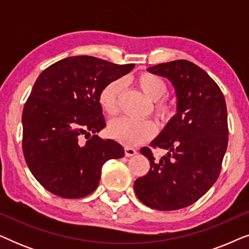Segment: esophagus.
<instances>
[{
    "label": "esophagus",
    "instance_id": "34e87169",
    "mask_svg": "<svg viewBox=\"0 0 249 249\" xmlns=\"http://www.w3.org/2000/svg\"><path fill=\"white\" fill-rule=\"evenodd\" d=\"M136 154H137V151H136L135 148L124 147V155L127 156V158H130V156H134Z\"/></svg>",
    "mask_w": 249,
    "mask_h": 249
}]
</instances>
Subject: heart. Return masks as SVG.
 Instances as JSON below:
<instances>
[{
	"mask_svg": "<svg viewBox=\"0 0 249 249\" xmlns=\"http://www.w3.org/2000/svg\"><path fill=\"white\" fill-rule=\"evenodd\" d=\"M136 84L146 96L155 102V113L162 120H169L175 114L171 102L159 101L166 91V84L156 74L144 72L136 78ZM122 91V81L113 80L105 85L98 95L101 107L108 115H115L119 111V98ZM156 125L151 120H135L130 118L115 119L108 125V134L124 145L134 146L155 135Z\"/></svg>",
	"mask_w": 249,
	"mask_h": 249,
	"instance_id": "heart-1",
	"label": "heart"
}]
</instances>
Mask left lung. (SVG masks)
<instances>
[{
	"instance_id": "1",
	"label": "left lung",
	"mask_w": 249,
	"mask_h": 249,
	"mask_svg": "<svg viewBox=\"0 0 249 249\" xmlns=\"http://www.w3.org/2000/svg\"><path fill=\"white\" fill-rule=\"evenodd\" d=\"M147 71L172 84L177 113L151 142L166 154L158 160L148 147L141 149L151 169L136 180L135 193L151 209H183L206 194L220 175L229 135L226 101L215 81L189 61L160 63Z\"/></svg>"
}]
</instances>
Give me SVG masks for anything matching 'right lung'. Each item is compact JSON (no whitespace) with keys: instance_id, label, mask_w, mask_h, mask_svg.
Returning a JSON list of instances; mask_svg holds the SVG:
<instances>
[{"instance_id":"obj_1","label":"right lung","mask_w":249,"mask_h":249,"mask_svg":"<svg viewBox=\"0 0 249 249\" xmlns=\"http://www.w3.org/2000/svg\"><path fill=\"white\" fill-rule=\"evenodd\" d=\"M134 67L71 56L37 78L22 112V149L30 172L46 190L63 198L89 195L104 163L124 158L118 142L96 135L107 125L98 95ZM83 135L89 136L85 143Z\"/></svg>"}]
</instances>
